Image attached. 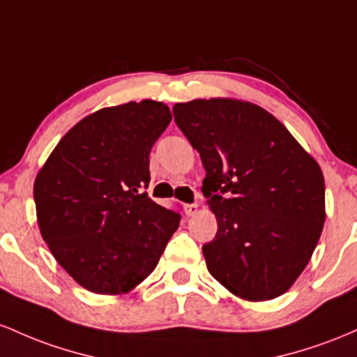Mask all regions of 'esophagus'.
<instances>
[{"label":"esophagus","mask_w":357,"mask_h":357,"mask_svg":"<svg viewBox=\"0 0 357 357\" xmlns=\"http://www.w3.org/2000/svg\"><path fill=\"white\" fill-rule=\"evenodd\" d=\"M199 212V206L197 204H187L185 206V214L189 215V218H192V215H195Z\"/></svg>","instance_id":"obj_1"}]
</instances>
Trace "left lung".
<instances>
[{"label":"left lung","instance_id":"1","mask_svg":"<svg viewBox=\"0 0 357 357\" xmlns=\"http://www.w3.org/2000/svg\"><path fill=\"white\" fill-rule=\"evenodd\" d=\"M199 151L202 192L218 232L202 253L209 273L236 297L283 295L305 270L326 221L324 174L273 114L229 98L174 106Z\"/></svg>","mask_w":357,"mask_h":357}]
</instances>
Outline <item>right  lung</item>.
Listing matches in <instances>:
<instances>
[{
	"label": "right lung",
	"mask_w": 357,
	"mask_h": 357,
	"mask_svg": "<svg viewBox=\"0 0 357 357\" xmlns=\"http://www.w3.org/2000/svg\"><path fill=\"white\" fill-rule=\"evenodd\" d=\"M172 121L145 99L102 107L67 131L33 183L37 221L57 263L99 295L135 290L160 261L180 214L158 206L150 151Z\"/></svg>",
	"instance_id": "1"
}]
</instances>
